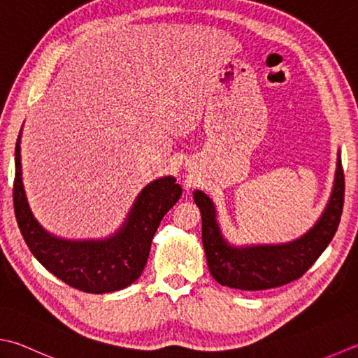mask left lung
Segmentation results:
<instances>
[{
  "mask_svg": "<svg viewBox=\"0 0 358 358\" xmlns=\"http://www.w3.org/2000/svg\"><path fill=\"white\" fill-rule=\"evenodd\" d=\"M201 213V241L213 278L222 285L239 290H267L301 278L331 243L337 233L345 203V173L337 159L334 189L323 215L299 239L281 245L233 247L217 223L213 200L201 191L194 192Z\"/></svg>",
  "mask_w": 358,
  "mask_h": 358,
  "instance_id": "1",
  "label": "left lung"
}]
</instances>
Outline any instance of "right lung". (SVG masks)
I'll use <instances>...</instances> for the list:
<instances>
[{"label": "right lung", "instance_id": "1", "mask_svg": "<svg viewBox=\"0 0 358 358\" xmlns=\"http://www.w3.org/2000/svg\"><path fill=\"white\" fill-rule=\"evenodd\" d=\"M20 138L21 133L15 145L13 208L31 253L54 276L87 293H110L135 282L149 259L159 222L181 197V186L175 183L173 177L147 185L133 203L122 227L107 239H62L40 225L27 203L21 178Z\"/></svg>", "mask_w": 358, "mask_h": 358}]
</instances>
